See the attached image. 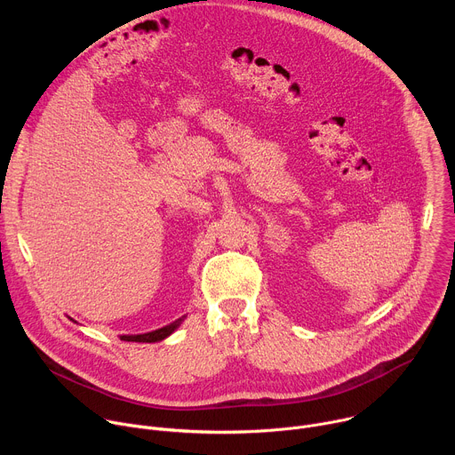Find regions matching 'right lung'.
Here are the masks:
<instances>
[{"label":"right lung","instance_id":"right-lung-1","mask_svg":"<svg viewBox=\"0 0 455 455\" xmlns=\"http://www.w3.org/2000/svg\"><path fill=\"white\" fill-rule=\"evenodd\" d=\"M181 320H183V316H181V318H178L176 322L169 323V326H164V328L155 330V331H149V333H142V335H122V337H120V340H124V342H146V344L160 342V340L167 339L169 335H172V333L176 331V328L180 326Z\"/></svg>","mask_w":455,"mask_h":455}]
</instances>
